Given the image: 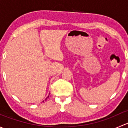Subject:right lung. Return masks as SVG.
Instances as JSON below:
<instances>
[{"instance_id": "1", "label": "right lung", "mask_w": 128, "mask_h": 128, "mask_svg": "<svg viewBox=\"0 0 128 128\" xmlns=\"http://www.w3.org/2000/svg\"><path fill=\"white\" fill-rule=\"evenodd\" d=\"M43 102H44V101H43Z\"/></svg>"}]
</instances>
